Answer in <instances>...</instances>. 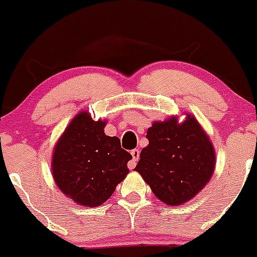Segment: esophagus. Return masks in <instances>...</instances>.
<instances>
[{
	"instance_id": "1",
	"label": "esophagus",
	"mask_w": 257,
	"mask_h": 257,
	"mask_svg": "<svg viewBox=\"0 0 257 257\" xmlns=\"http://www.w3.org/2000/svg\"><path fill=\"white\" fill-rule=\"evenodd\" d=\"M131 154H132V158H133V159L128 163V168L129 169H134V168H136L137 162H138V159H139V155H141V152H139V149H133L131 152Z\"/></svg>"
}]
</instances>
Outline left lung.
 Returning a JSON list of instances; mask_svg holds the SVG:
<instances>
[{
  "mask_svg": "<svg viewBox=\"0 0 257 257\" xmlns=\"http://www.w3.org/2000/svg\"><path fill=\"white\" fill-rule=\"evenodd\" d=\"M149 141L134 168L154 195L169 206L191 200L209 183L215 169V150L196 118L186 114L154 121L147 132Z\"/></svg>",
  "mask_w": 257,
  "mask_h": 257,
  "instance_id": "left-lung-1",
  "label": "left lung"
}]
</instances>
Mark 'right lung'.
Returning a JSON list of instances; mask_svg holds the SVG:
<instances>
[{"label":"right lung","mask_w":257,"mask_h":257,"mask_svg":"<svg viewBox=\"0 0 257 257\" xmlns=\"http://www.w3.org/2000/svg\"><path fill=\"white\" fill-rule=\"evenodd\" d=\"M107 121L79 112L61 136L52 155V174L64 195L82 206H99L129 173L132 155L118 137L104 133Z\"/></svg>","instance_id":"obj_1"}]
</instances>
